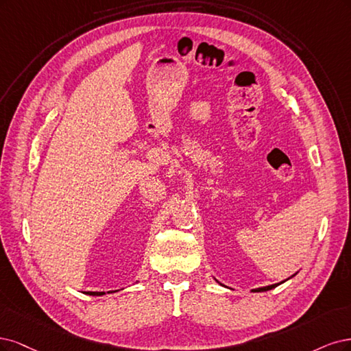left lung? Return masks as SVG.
<instances>
[{
  "instance_id": "obj_1",
  "label": "left lung",
  "mask_w": 351,
  "mask_h": 351,
  "mask_svg": "<svg viewBox=\"0 0 351 351\" xmlns=\"http://www.w3.org/2000/svg\"><path fill=\"white\" fill-rule=\"evenodd\" d=\"M276 286H278V285H273V286H267V287H261V289H255L254 291H267V290H271V289H274Z\"/></svg>"
}]
</instances>
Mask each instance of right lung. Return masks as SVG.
Segmentation results:
<instances>
[{
  "instance_id": "1",
  "label": "right lung",
  "mask_w": 351,
  "mask_h": 351,
  "mask_svg": "<svg viewBox=\"0 0 351 351\" xmlns=\"http://www.w3.org/2000/svg\"><path fill=\"white\" fill-rule=\"evenodd\" d=\"M88 295H92V296H101V295H105V291H88Z\"/></svg>"
}]
</instances>
